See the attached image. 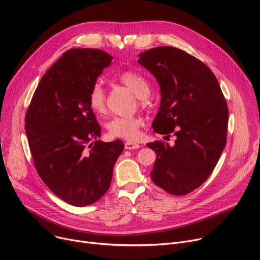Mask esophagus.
<instances>
[{"label":"esophagus","instance_id":"1","mask_svg":"<svg viewBox=\"0 0 260 260\" xmlns=\"http://www.w3.org/2000/svg\"><path fill=\"white\" fill-rule=\"evenodd\" d=\"M124 147H125V149H137V148H139L140 147V145L138 144V143H136V142H125L124 143Z\"/></svg>","mask_w":260,"mask_h":260}]
</instances>
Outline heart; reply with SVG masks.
Returning a JSON list of instances; mask_svg holds the SVG:
<instances>
[{
    "instance_id": "obj_1",
    "label": "heart",
    "mask_w": 260,
    "mask_h": 260,
    "mask_svg": "<svg viewBox=\"0 0 260 260\" xmlns=\"http://www.w3.org/2000/svg\"><path fill=\"white\" fill-rule=\"evenodd\" d=\"M117 80L128 87L138 98H145L149 93L148 81L139 73L125 71L118 75ZM88 104L92 112L102 115L106 109V93L101 83H94L88 92ZM144 121L140 116L115 117L107 122L108 134L114 138L135 140L139 137L140 127Z\"/></svg>"
}]
</instances>
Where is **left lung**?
I'll use <instances>...</instances> for the list:
<instances>
[{"mask_svg":"<svg viewBox=\"0 0 260 260\" xmlns=\"http://www.w3.org/2000/svg\"><path fill=\"white\" fill-rule=\"evenodd\" d=\"M138 63L160 86L154 131L176 136L173 146L161 141L146 144L157 155L151 178L172 195H186L209 178L223 151L226 101L210 68L179 48L148 49L139 54Z\"/></svg>","mask_w":260,"mask_h":260,"instance_id":"left-lung-1","label":"left lung"}]
</instances>
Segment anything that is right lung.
<instances>
[{
  "instance_id": "obj_1",
  "label": "right lung",
  "mask_w": 260,
  "mask_h": 260,
  "mask_svg": "<svg viewBox=\"0 0 260 260\" xmlns=\"http://www.w3.org/2000/svg\"><path fill=\"white\" fill-rule=\"evenodd\" d=\"M113 57L101 49L65 51L41 79L25 117V132L41 179L75 207L98 201L109 188L121 140L103 142L88 92Z\"/></svg>"
}]
</instances>
